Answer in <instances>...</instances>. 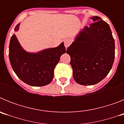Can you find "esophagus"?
Here are the masks:
<instances>
[{"label": "esophagus", "mask_w": 124, "mask_h": 124, "mask_svg": "<svg viewBox=\"0 0 124 124\" xmlns=\"http://www.w3.org/2000/svg\"><path fill=\"white\" fill-rule=\"evenodd\" d=\"M71 40H70V39H65V40H64V46L66 47V48H67L68 47L71 45Z\"/></svg>", "instance_id": "obj_1"}]
</instances>
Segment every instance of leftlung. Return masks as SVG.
<instances>
[{"instance_id":"8db88e82","label":"left lung","mask_w":124,"mask_h":124,"mask_svg":"<svg viewBox=\"0 0 124 124\" xmlns=\"http://www.w3.org/2000/svg\"><path fill=\"white\" fill-rule=\"evenodd\" d=\"M85 26L67 48L76 83L84 86L101 81L109 73L115 57V43L109 25L97 16Z\"/></svg>"}]
</instances>
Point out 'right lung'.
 <instances>
[{"label": "right lung", "mask_w": 124, "mask_h": 124, "mask_svg": "<svg viewBox=\"0 0 124 124\" xmlns=\"http://www.w3.org/2000/svg\"><path fill=\"white\" fill-rule=\"evenodd\" d=\"M20 23L14 31L19 29ZM64 43L58 46L30 53L22 48L15 34L9 45V59L14 71L20 79L32 86H43L50 84L54 76V69L60 57L65 53Z\"/></svg>", "instance_id": "right-lung-1"}]
</instances>
